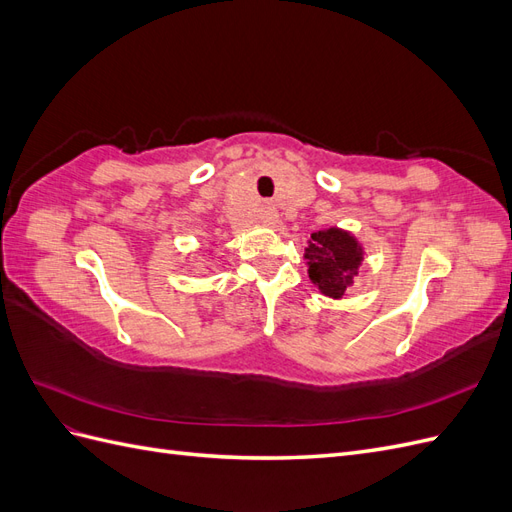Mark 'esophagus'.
I'll return each mask as SVG.
<instances>
[{
  "label": "esophagus",
  "instance_id": "1",
  "mask_svg": "<svg viewBox=\"0 0 512 512\" xmlns=\"http://www.w3.org/2000/svg\"><path fill=\"white\" fill-rule=\"evenodd\" d=\"M260 222L267 224V226H273V224L277 222V211H275L271 205L262 207V211H260Z\"/></svg>",
  "mask_w": 512,
  "mask_h": 512
}]
</instances>
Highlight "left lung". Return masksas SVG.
<instances>
[{
    "label": "left lung",
    "mask_w": 512,
    "mask_h": 512,
    "mask_svg": "<svg viewBox=\"0 0 512 512\" xmlns=\"http://www.w3.org/2000/svg\"><path fill=\"white\" fill-rule=\"evenodd\" d=\"M307 273L318 290L327 297L342 299L348 286H352L354 275H359L363 260V247L350 232L342 228L318 230L305 247Z\"/></svg>",
    "instance_id": "8db88e82"
}]
</instances>
